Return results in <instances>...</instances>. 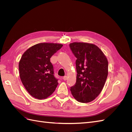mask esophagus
<instances>
[{
    "instance_id": "esophagus-1",
    "label": "esophagus",
    "mask_w": 132,
    "mask_h": 132,
    "mask_svg": "<svg viewBox=\"0 0 132 132\" xmlns=\"http://www.w3.org/2000/svg\"><path fill=\"white\" fill-rule=\"evenodd\" d=\"M67 78H68V77H67V76H64V77H63V80H67Z\"/></svg>"
}]
</instances>
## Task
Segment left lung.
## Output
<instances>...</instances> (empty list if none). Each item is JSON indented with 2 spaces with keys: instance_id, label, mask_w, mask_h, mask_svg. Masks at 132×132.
<instances>
[{
  "instance_id": "1",
  "label": "left lung",
  "mask_w": 132,
  "mask_h": 132,
  "mask_svg": "<svg viewBox=\"0 0 132 132\" xmlns=\"http://www.w3.org/2000/svg\"><path fill=\"white\" fill-rule=\"evenodd\" d=\"M69 46L77 58V81L70 87L71 94L79 102H90L98 96L105 85L109 68L107 59L94 44L73 42Z\"/></svg>"
}]
</instances>
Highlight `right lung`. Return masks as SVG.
Returning <instances> with one entry per match:
<instances>
[{
	"label": "right lung",
	"mask_w": 132,
	"mask_h": 132,
	"mask_svg": "<svg viewBox=\"0 0 132 132\" xmlns=\"http://www.w3.org/2000/svg\"><path fill=\"white\" fill-rule=\"evenodd\" d=\"M63 45L40 43L27 50L20 60L19 69L22 84L32 96L38 100L47 98L58 84L54 77L50 58Z\"/></svg>",
	"instance_id": "add662e5"
}]
</instances>
